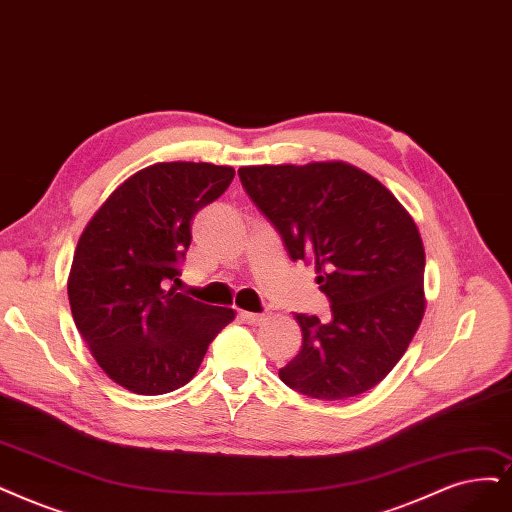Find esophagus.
Listing matches in <instances>:
<instances>
[{
	"label": "esophagus",
	"mask_w": 512,
	"mask_h": 512,
	"mask_svg": "<svg viewBox=\"0 0 512 512\" xmlns=\"http://www.w3.org/2000/svg\"><path fill=\"white\" fill-rule=\"evenodd\" d=\"M242 318L246 320V323L253 325V327H259L268 320V314H253V312H242Z\"/></svg>",
	"instance_id": "esophagus-1"
}]
</instances>
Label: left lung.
Wrapping results in <instances>:
<instances>
[{
    "label": "left lung",
    "instance_id": "8db88e82",
    "mask_svg": "<svg viewBox=\"0 0 512 512\" xmlns=\"http://www.w3.org/2000/svg\"><path fill=\"white\" fill-rule=\"evenodd\" d=\"M244 192L293 261H312L329 318L295 314L301 350L278 371L289 388L344 401L380 384L424 316V244L388 189L346 162L242 166Z\"/></svg>",
    "mask_w": 512,
    "mask_h": 512
}]
</instances>
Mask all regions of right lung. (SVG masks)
Instances as JSON below:
<instances>
[{
    "label": "right lung",
    "mask_w": 512,
    "mask_h": 512,
    "mask_svg": "<svg viewBox=\"0 0 512 512\" xmlns=\"http://www.w3.org/2000/svg\"><path fill=\"white\" fill-rule=\"evenodd\" d=\"M236 170L160 162L113 192L80 236L69 272L71 314L99 367L122 388L156 396L196 375L234 310L164 289L179 282L192 219Z\"/></svg>",
    "instance_id": "obj_1"
}]
</instances>
